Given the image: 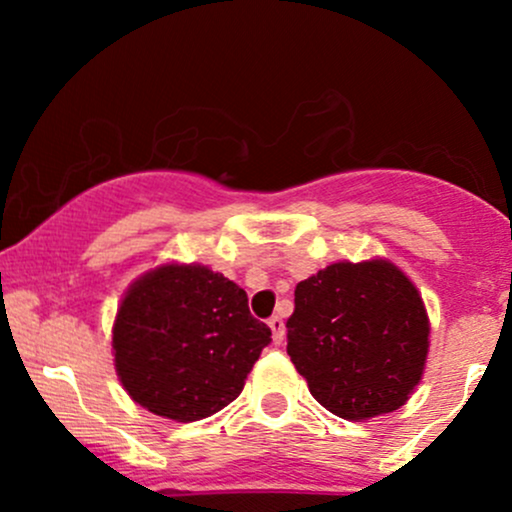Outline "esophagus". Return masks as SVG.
<instances>
[{
	"mask_svg": "<svg viewBox=\"0 0 512 512\" xmlns=\"http://www.w3.org/2000/svg\"><path fill=\"white\" fill-rule=\"evenodd\" d=\"M269 330H272L274 344L284 342V337H286V325H284V320H281L279 315H274L272 320H269Z\"/></svg>",
	"mask_w": 512,
	"mask_h": 512,
	"instance_id": "1",
	"label": "esophagus"
}]
</instances>
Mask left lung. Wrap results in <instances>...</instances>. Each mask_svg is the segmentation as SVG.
Wrapping results in <instances>:
<instances>
[{"label": "left lung", "instance_id": "obj_1", "mask_svg": "<svg viewBox=\"0 0 512 512\" xmlns=\"http://www.w3.org/2000/svg\"><path fill=\"white\" fill-rule=\"evenodd\" d=\"M293 366L339 419L366 421L407 402L428 356L426 305L387 260L334 262L296 286L286 322Z\"/></svg>", "mask_w": 512, "mask_h": 512}]
</instances>
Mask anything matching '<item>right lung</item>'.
Returning <instances> with one entry per match:
<instances>
[{
	"instance_id": "add662e5",
	"label": "right lung",
	"mask_w": 512,
	"mask_h": 512,
	"mask_svg": "<svg viewBox=\"0 0 512 512\" xmlns=\"http://www.w3.org/2000/svg\"><path fill=\"white\" fill-rule=\"evenodd\" d=\"M272 342L248 293L204 264H161L129 286L113 325L127 395L163 419H207L243 392Z\"/></svg>"
}]
</instances>
